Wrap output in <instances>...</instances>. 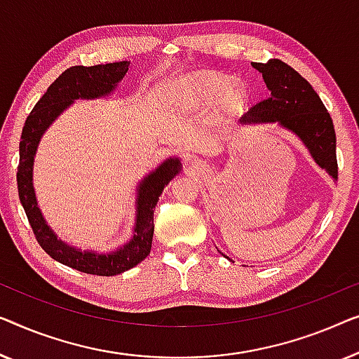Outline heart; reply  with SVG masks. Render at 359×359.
Listing matches in <instances>:
<instances>
[{
	"label": "heart",
	"instance_id": "1",
	"mask_svg": "<svg viewBox=\"0 0 359 359\" xmlns=\"http://www.w3.org/2000/svg\"><path fill=\"white\" fill-rule=\"evenodd\" d=\"M184 90L190 100L206 104L218 99L219 107L231 112L245 100V89L241 84H229V78L219 73H196L184 81Z\"/></svg>",
	"mask_w": 359,
	"mask_h": 359
}]
</instances>
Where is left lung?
<instances>
[{
    "instance_id": "1",
    "label": "left lung",
    "mask_w": 359,
    "mask_h": 359,
    "mask_svg": "<svg viewBox=\"0 0 359 359\" xmlns=\"http://www.w3.org/2000/svg\"><path fill=\"white\" fill-rule=\"evenodd\" d=\"M264 76L270 95L241 118L242 123L278 122L294 131L309 148L316 163L338 179L337 138L330 114L312 86L281 60L252 63Z\"/></svg>"
}]
</instances>
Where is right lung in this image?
I'll use <instances>...</instances> for the list:
<instances>
[{
  "instance_id": "right-lung-1",
  "label": "right lung",
  "mask_w": 359,
  "mask_h": 359,
  "mask_svg": "<svg viewBox=\"0 0 359 359\" xmlns=\"http://www.w3.org/2000/svg\"><path fill=\"white\" fill-rule=\"evenodd\" d=\"M130 62L95 65V67H72L50 84L24 123L19 143L18 191L22 208L26 211L30 228L40 247L60 264L89 275L114 276L123 273L148 257L154 231V208L164 187L179 174V159H169L149 174L138 187V210H136L135 234L127 245L112 254L79 252L57 239L52 229L45 224L35 200L32 187L34 154L40 136L50 123L73 102L74 99H95L109 94L128 72Z\"/></svg>"
}]
</instances>
